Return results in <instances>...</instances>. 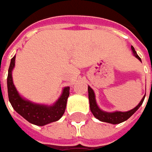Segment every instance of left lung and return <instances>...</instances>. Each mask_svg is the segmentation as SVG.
Instances as JSON below:
<instances>
[{"label":"left lung","mask_w":152,"mask_h":152,"mask_svg":"<svg viewBox=\"0 0 152 152\" xmlns=\"http://www.w3.org/2000/svg\"><path fill=\"white\" fill-rule=\"evenodd\" d=\"M131 49L133 53H134V56L141 61L140 57L137 55L134 48L133 46H131ZM88 93H89L90 107H91V113H93V115L97 119H99L102 122H106V123L113 124H118L123 123V122H124L127 119H129L132 115L140 108V107L142 105L144 99L145 97V96H144L140 102L135 107L133 108L130 111H128V112H118L117 111V112H113V113H107V112L102 111V109H100V107L97 106L96 101V96H95L94 91L91 89L90 86H88Z\"/></svg>","instance_id":"obj_1"}]
</instances>
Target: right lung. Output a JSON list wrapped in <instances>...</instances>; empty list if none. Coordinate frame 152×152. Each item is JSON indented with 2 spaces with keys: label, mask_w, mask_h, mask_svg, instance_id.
I'll return each instance as SVG.
<instances>
[{
  "label": "right lung",
  "mask_w": 152,
  "mask_h": 152,
  "mask_svg": "<svg viewBox=\"0 0 152 152\" xmlns=\"http://www.w3.org/2000/svg\"><path fill=\"white\" fill-rule=\"evenodd\" d=\"M15 57L14 56L11 59L7 75V92L12 107L23 118L35 125L44 126L60 119L66 109L70 88L65 87L61 96L52 106L36 104L23 98L16 90L12 81V72L15 66Z\"/></svg>",
  "instance_id": "1"
}]
</instances>
